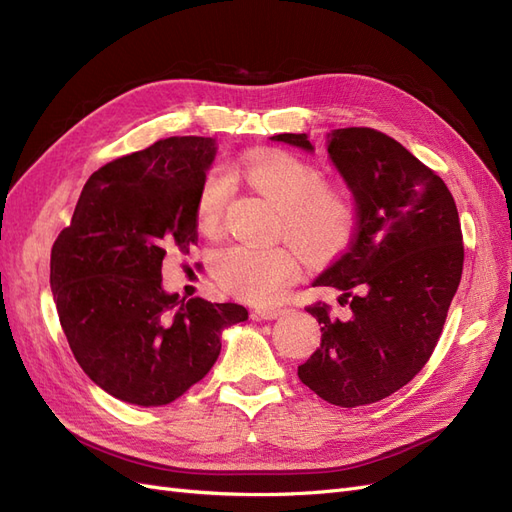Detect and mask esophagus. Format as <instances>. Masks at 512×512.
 Wrapping results in <instances>:
<instances>
[{
  "label": "esophagus",
  "mask_w": 512,
  "mask_h": 512,
  "mask_svg": "<svg viewBox=\"0 0 512 512\" xmlns=\"http://www.w3.org/2000/svg\"><path fill=\"white\" fill-rule=\"evenodd\" d=\"M286 312V309L282 307H258L254 312V318L256 320H273L277 316H282Z\"/></svg>",
  "instance_id": "obj_1"
}]
</instances>
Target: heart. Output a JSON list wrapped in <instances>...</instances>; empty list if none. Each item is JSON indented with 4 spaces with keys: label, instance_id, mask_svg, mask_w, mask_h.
<instances>
[{
    "label": "heart",
    "instance_id": "heart-1",
    "mask_svg": "<svg viewBox=\"0 0 512 512\" xmlns=\"http://www.w3.org/2000/svg\"><path fill=\"white\" fill-rule=\"evenodd\" d=\"M247 183L280 209L275 239H288L303 258L327 260L350 245L359 209L344 185L327 183L324 170L292 153H267L243 166ZM232 183L224 170H213L196 200V220L205 232L222 226ZM299 260L292 247L226 245L213 258L218 284L235 297L271 303L292 284Z\"/></svg>",
    "mask_w": 512,
    "mask_h": 512
}]
</instances>
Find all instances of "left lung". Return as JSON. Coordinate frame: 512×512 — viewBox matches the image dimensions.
<instances>
[{
    "label": "left lung",
    "instance_id": "obj_1",
    "mask_svg": "<svg viewBox=\"0 0 512 512\" xmlns=\"http://www.w3.org/2000/svg\"><path fill=\"white\" fill-rule=\"evenodd\" d=\"M273 141L312 151L305 134ZM329 153L359 209L348 252L316 286L342 290L307 305L322 331L299 378L333 406L376 404L425 367L442 335L463 271V235L453 194L436 170L374 128L329 134Z\"/></svg>",
    "mask_w": 512,
    "mask_h": 512
}]
</instances>
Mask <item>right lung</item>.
I'll return each mask as SVG.
<instances>
[{"label":"right lung","instance_id":"obj_1","mask_svg":"<svg viewBox=\"0 0 512 512\" xmlns=\"http://www.w3.org/2000/svg\"><path fill=\"white\" fill-rule=\"evenodd\" d=\"M211 138L170 136L98 168L51 250V290L76 363L134 406H166L203 380L220 335L247 320L237 303L162 290L168 252L198 241L196 200Z\"/></svg>","mask_w":512,"mask_h":512}]
</instances>
